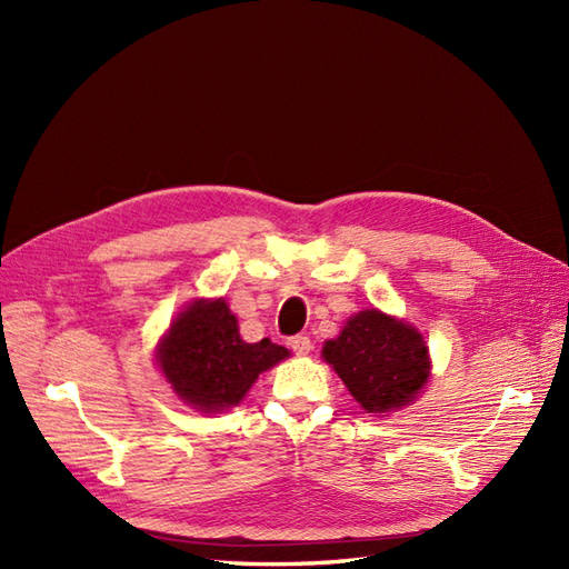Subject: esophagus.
Instances as JSON below:
<instances>
[{
  "label": "esophagus",
  "mask_w": 569,
  "mask_h": 569,
  "mask_svg": "<svg viewBox=\"0 0 569 569\" xmlns=\"http://www.w3.org/2000/svg\"><path fill=\"white\" fill-rule=\"evenodd\" d=\"M289 347H291V351H295L297 356H308V353L313 351V341H311V337L297 335V337L289 339Z\"/></svg>",
  "instance_id": "esophagus-1"
}]
</instances>
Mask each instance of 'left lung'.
<instances>
[{"mask_svg":"<svg viewBox=\"0 0 569 569\" xmlns=\"http://www.w3.org/2000/svg\"><path fill=\"white\" fill-rule=\"evenodd\" d=\"M322 358L366 412H391L416 401L429 380V349L416 327L377 308L347 320Z\"/></svg>","mask_w":569,"mask_h":569,"instance_id":"8db88e82","label":"left lung"}]
</instances>
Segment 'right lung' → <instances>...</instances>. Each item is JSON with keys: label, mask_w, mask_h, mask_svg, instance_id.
Returning <instances> with one entry per match:
<instances>
[{"label": "right lung", "mask_w": 569, "mask_h": 569, "mask_svg": "<svg viewBox=\"0 0 569 569\" xmlns=\"http://www.w3.org/2000/svg\"><path fill=\"white\" fill-rule=\"evenodd\" d=\"M289 351L270 339L247 343L226 299H199L170 322L157 349L163 377L180 399L201 412H218L244 399L258 375Z\"/></svg>", "instance_id": "obj_1"}]
</instances>
